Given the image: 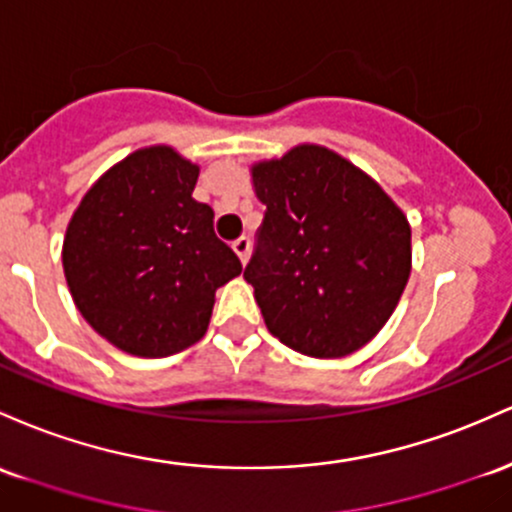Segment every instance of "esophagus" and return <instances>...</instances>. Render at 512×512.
I'll return each instance as SVG.
<instances>
[{
  "mask_svg": "<svg viewBox=\"0 0 512 512\" xmlns=\"http://www.w3.org/2000/svg\"><path fill=\"white\" fill-rule=\"evenodd\" d=\"M234 254H237L241 258V263H246V258H249V251H251V241L249 237H239L237 241L232 244Z\"/></svg>",
  "mask_w": 512,
  "mask_h": 512,
  "instance_id": "1",
  "label": "esophagus"
}]
</instances>
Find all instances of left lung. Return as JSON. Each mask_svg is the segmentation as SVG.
Wrapping results in <instances>:
<instances>
[{"label": "left lung", "mask_w": 512, "mask_h": 512, "mask_svg": "<svg viewBox=\"0 0 512 512\" xmlns=\"http://www.w3.org/2000/svg\"><path fill=\"white\" fill-rule=\"evenodd\" d=\"M263 205L246 266L268 331L312 358H343L380 333L411 275V227L365 171L319 145L251 166Z\"/></svg>", "instance_id": "obj_1"}]
</instances>
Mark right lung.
Instances as JSON below:
<instances>
[{"label": "right lung", "mask_w": 512, "mask_h": 512, "mask_svg": "<svg viewBox=\"0 0 512 512\" xmlns=\"http://www.w3.org/2000/svg\"><path fill=\"white\" fill-rule=\"evenodd\" d=\"M198 164L154 145L106 171L74 210L62 244L67 287L108 343L166 358L205 336L215 290L241 261L193 198Z\"/></svg>", "instance_id": "add662e5"}]
</instances>
